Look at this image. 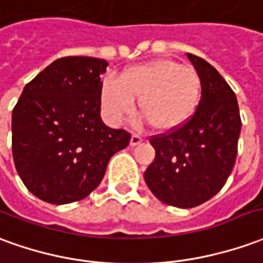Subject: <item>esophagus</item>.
Masks as SVG:
<instances>
[{
  "label": "esophagus",
  "instance_id": "1",
  "mask_svg": "<svg viewBox=\"0 0 263 263\" xmlns=\"http://www.w3.org/2000/svg\"><path fill=\"white\" fill-rule=\"evenodd\" d=\"M142 141H144V138L141 137V135H138V134H132L131 142H129V144H131L132 146H135V145H139V144H141Z\"/></svg>",
  "mask_w": 263,
  "mask_h": 263
}]
</instances>
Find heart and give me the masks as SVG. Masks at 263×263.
Listing matches in <instances>:
<instances>
[{"label": "heart", "instance_id": "obj_1", "mask_svg": "<svg viewBox=\"0 0 263 263\" xmlns=\"http://www.w3.org/2000/svg\"><path fill=\"white\" fill-rule=\"evenodd\" d=\"M138 111L154 129L170 132L194 117L202 100V80L195 68L174 60L155 61L125 69L121 78L108 77L101 85V105L114 124Z\"/></svg>", "mask_w": 263, "mask_h": 263}]
</instances>
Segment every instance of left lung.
Listing matches in <instances>:
<instances>
[{"mask_svg":"<svg viewBox=\"0 0 263 263\" xmlns=\"http://www.w3.org/2000/svg\"><path fill=\"white\" fill-rule=\"evenodd\" d=\"M186 55L201 75V104L185 125L149 138L155 159L144 175L159 201L178 208L201 205L227 183L242 125L238 101L227 81L209 62Z\"/></svg>","mask_w":263,"mask_h":263,"instance_id":"obj_1","label":"left lung"}]
</instances>
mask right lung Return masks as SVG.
Here are the masks:
<instances>
[{"label": "right lung", "mask_w": 263, "mask_h": 263, "mask_svg": "<svg viewBox=\"0 0 263 263\" xmlns=\"http://www.w3.org/2000/svg\"><path fill=\"white\" fill-rule=\"evenodd\" d=\"M108 62L64 57L24 88L12 109V158L31 194L62 205L97 188L131 134L101 119V74Z\"/></svg>", "instance_id": "right-lung-1"}]
</instances>
